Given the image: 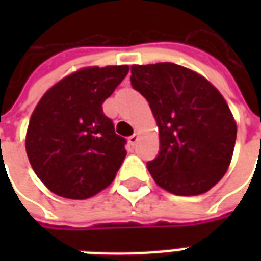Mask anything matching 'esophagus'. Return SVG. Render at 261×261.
<instances>
[{
    "instance_id": "1",
    "label": "esophagus",
    "mask_w": 261,
    "mask_h": 261,
    "mask_svg": "<svg viewBox=\"0 0 261 261\" xmlns=\"http://www.w3.org/2000/svg\"><path fill=\"white\" fill-rule=\"evenodd\" d=\"M138 140H140V136H138V133H136V134H133L131 137H128V142H130V145H136Z\"/></svg>"
}]
</instances>
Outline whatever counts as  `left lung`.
Returning <instances> with one entry per match:
<instances>
[{"label":"left lung","mask_w":261,"mask_h":261,"mask_svg":"<svg viewBox=\"0 0 261 261\" xmlns=\"http://www.w3.org/2000/svg\"><path fill=\"white\" fill-rule=\"evenodd\" d=\"M131 85L149 103L161 152L147 168L159 187L198 196L229 168L236 121L228 103L202 75L173 63L131 65Z\"/></svg>","instance_id":"1"}]
</instances>
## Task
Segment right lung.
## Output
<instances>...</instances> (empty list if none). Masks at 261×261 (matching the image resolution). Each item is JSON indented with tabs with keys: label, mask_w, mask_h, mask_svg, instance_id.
<instances>
[{
	"label": "right lung",
	"mask_w": 261,
	"mask_h": 261,
	"mask_svg": "<svg viewBox=\"0 0 261 261\" xmlns=\"http://www.w3.org/2000/svg\"><path fill=\"white\" fill-rule=\"evenodd\" d=\"M128 65L84 67L48 89L29 120L25 147L37 177L57 196L85 200L112 185L127 151L102 105Z\"/></svg>",
	"instance_id": "1"
}]
</instances>
